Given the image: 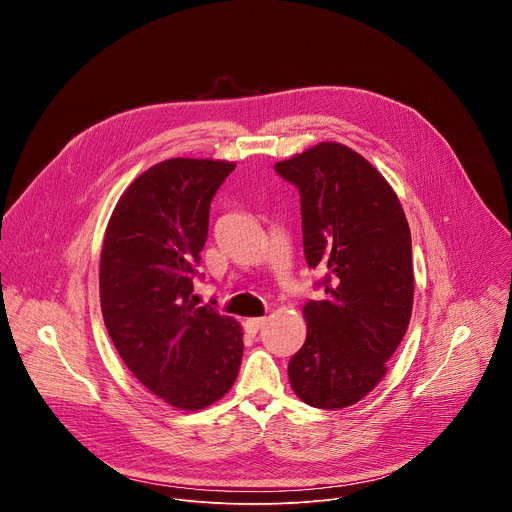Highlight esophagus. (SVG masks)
Returning a JSON list of instances; mask_svg holds the SVG:
<instances>
[{"label":"esophagus","instance_id":"obj_1","mask_svg":"<svg viewBox=\"0 0 512 512\" xmlns=\"http://www.w3.org/2000/svg\"><path fill=\"white\" fill-rule=\"evenodd\" d=\"M263 324H265V318H247L245 320V330L249 334H257L263 328Z\"/></svg>","mask_w":512,"mask_h":512}]
</instances>
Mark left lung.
Returning a JSON list of instances; mask_svg holds the SVG:
<instances>
[{
  "mask_svg": "<svg viewBox=\"0 0 512 512\" xmlns=\"http://www.w3.org/2000/svg\"><path fill=\"white\" fill-rule=\"evenodd\" d=\"M302 196L304 253L326 271V300L308 302L304 346L289 360L294 393L342 409L385 377L413 308L411 233L383 174L336 141L275 164Z\"/></svg>",
  "mask_w": 512,
  "mask_h": 512,
  "instance_id": "8db88e82",
  "label": "left lung"
}]
</instances>
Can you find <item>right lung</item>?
<instances>
[{
  "label": "right lung",
  "instance_id": "1",
  "mask_svg": "<svg viewBox=\"0 0 512 512\" xmlns=\"http://www.w3.org/2000/svg\"><path fill=\"white\" fill-rule=\"evenodd\" d=\"M235 166L208 158L152 166L121 194L103 239L107 332L135 379L184 411L225 397L243 358L239 322L192 302L210 200Z\"/></svg>",
  "mask_w": 512,
  "mask_h": 512
}]
</instances>
